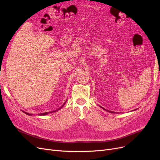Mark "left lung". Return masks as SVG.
Instances as JSON below:
<instances>
[{
  "label": "left lung",
  "instance_id": "1",
  "mask_svg": "<svg viewBox=\"0 0 160 160\" xmlns=\"http://www.w3.org/2000/svg\"><path fill=\"white\" fill-rule=\"evenodd\" d=\"M100 107H101V106H100ZM101 108H102V109H103L104 110H106V109H105L104 108H103L102 107H101ZM106 111H109V112H110V113H115V112H114V111H108V110H106Z\"/></svg>",
  "mask_w": 160,
  "mask_h": 160
}]
</instances>
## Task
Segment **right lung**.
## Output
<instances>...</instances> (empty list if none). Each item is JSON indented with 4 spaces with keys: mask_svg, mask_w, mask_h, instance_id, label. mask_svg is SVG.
<instances>
[{
    "mask_svg": "<svg viewBox=\"0 0 160 160\" xmlns=\"http://www.w3.org/2000/svg\"><path fill=\"white\" fill-rule=\"evenodd\" d=\"M65 103H66V101H65V102L64 103V104L63 105H62V106H61V107L60 108H59V109H57V110H55V111H50V112H46V113H39V114H38V115H47L48 113H52V112H55V111H58V110H59L60 109H61L62 107H63V105L65 104ZM23 112L24 113H26L27 115H32V114H31V113H27V112H25V111H23Z\"/></svg>",
    "mask_w": 160,
    "mask_h": 160,
    "instance_id": "1",
    "label": "right lung"
}]
</instances>
